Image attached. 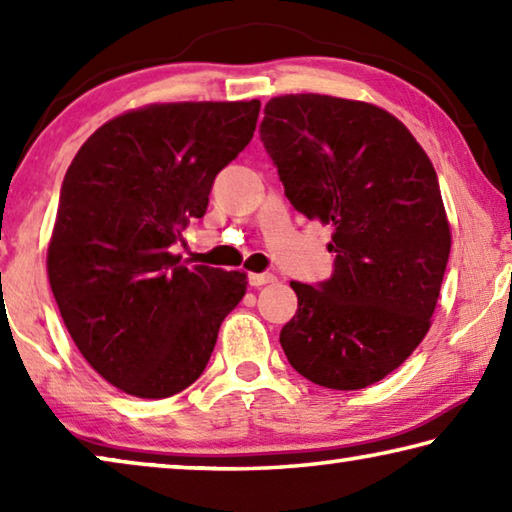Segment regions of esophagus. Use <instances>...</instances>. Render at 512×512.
<instances>
[{
  "mask_svg": "<svg viewBox=\"0 0 512 512\" xmlns=\"http://www.w3.org/2000/svg\"><path fill=\"white\" fill-rule=\"evenodd\" d=\"M275 282V275L271 273H250L248 275V284L250 287H264V284Z\"/></svg>",
  "mask_w": 512,
  "mask_h": 512,
  "instance_id": "esophagus-1",
  "label": "esophagus"
}]
</instances>
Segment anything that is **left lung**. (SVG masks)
<instances>
[{
	"label": "left lung",
	"mask_w": 512,
	"mask_h": 512,
	"mask_svg": "<svg viewBox=\"0 0 512 512\" xmlns=\"http://www.w3.org/2000/svg\"><path fill=\"white\" fill-rule=\"evenodd\" d=\"M259 140L291 205L334 228L332 277L291 282L282 350L318 386L375 384L418 348L438 302L452 235L436 169L400 119L323 94L268 101Z\"/></svg>",
	"instance_id": "left-lung-1"
}]
</instances>
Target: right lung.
I'll list each match as a JSON object with an SVG mask.
<instances>
[{"instance_id": "obj_1", "label": "right lung", "mask_w": 512, "mask_h": 512, "mask_svg": "<svg viewBox=\"0 0 512 512\" xmlns=\"http://www.w3.org/2000/svg\"><path fill=\"white\" fill-rule=\"evenodd\" d=\"M259 103H162L110 119L69 164L47 273L85 361L119 391L171 397L203 375L246 273L180 264L171 246L253 140Z\"/></svg>"}]
</instances>
